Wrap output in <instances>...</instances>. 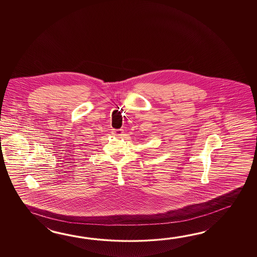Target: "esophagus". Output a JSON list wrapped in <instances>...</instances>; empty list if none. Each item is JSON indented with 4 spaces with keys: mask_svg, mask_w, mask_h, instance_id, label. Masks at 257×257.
Segmentation results:
<instances>
[{
    "mask_svg": "<svg viewBox=\"0 0 257 257\" xmlns=\"http://www.w3.org/2000/svg\"><path fill=\"white\" fill-rule=\"evenodd\" d=\"M111 132H112V134H113V135H115V136H121V135H123V132H124V131L119 128V130H112Z\"/></svg>",
    "mask_w": 257,
    "mask_h": 257,
    "instance_id": "34e87169",
    "label": "esophagus"
}]
</instances>
